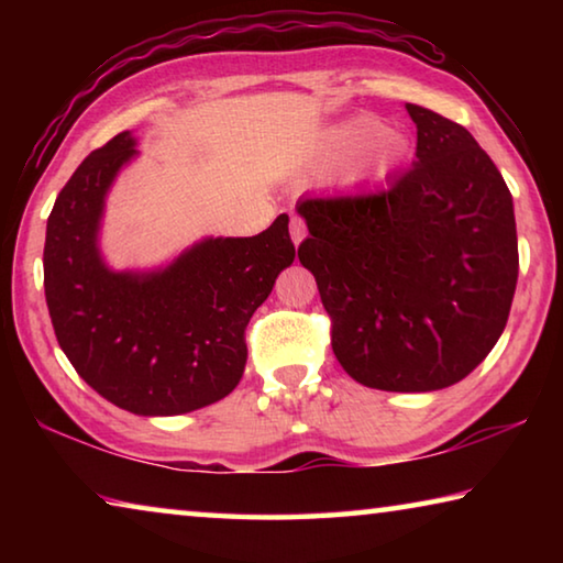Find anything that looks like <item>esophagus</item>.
<instances>
[{"mask_svg": "<svg viewBox=\"0 0 563 563\" xmlns=\"http://www.w3.org/2000/svg\"><path fill=\"white\" fill-rule=\"evenodd\" d=\"M305 235H308V228H305V221H302V218H298V216H292L290 218V238H292V243L300 245Z\"/></svg>", "mask_w": 563, "mask_h": 563, "instance_id": "obj_1", "label": "esophagus"}]
</instances>
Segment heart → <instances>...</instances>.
Wrapping results in <instances>:
<instances>
[{"instance_id": "b5f03b06", "label": "heart", "mask_w": 563, "mask_h": 563, "mask_svg": "<svg viewBox=\"0 0 563 563\" xmlns=\"http://www.w3.org/2000/svg\"><path fill=\"white\" fill-rule=\"evenodd\" d=\"M405 151L407 141L402 133L383 131V123L375 117H355L322 131L316 146V164L330 166L357 153L350 166V178L365 180L387 176Z\"/></svg>"}]
</instances>
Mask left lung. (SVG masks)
Instances as JSON below:
<instances>
[{
	"label": "left lung",
	"mask_w": 563,
	"mask_h": 563,
	"mask_svg": "<svg viewBox=\"0 0 563 563\" xmlns=\"http://www.w3.org/2000/svg\"><path fill=\"white\" fill-rule=\"evenodd\" d=\"M412 168L369 194L300 198L298 247L332 318V352L355 383L434 393L497 345L519 275L507 184L460 123L407 103Z\"/></svg>",
	"instance_id": "8db88e82"
}]
</instances>
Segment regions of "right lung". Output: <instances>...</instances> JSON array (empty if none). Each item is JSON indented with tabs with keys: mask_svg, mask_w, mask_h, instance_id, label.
<instances>
[{
	"mask_svg": "<svg viewBox=\"0 0 563 563\" xmlns=\"http://www.w3.org/2000/svg\"><path fill=\"white\" fill-rule=\"evenodd\" d=\"M123 131L81 161L56 196L44 292L59 347L84 383L141 417L186 415L241 383L245 325L295 258L288 216L251 238L206 235L154 268H111L107 198L139 158Z\"/></svg>",
	"mask_w": 563,
	"mask_h": 563,
	"instance_id": "1",
	"label": "right lung"
}]
</instances>
